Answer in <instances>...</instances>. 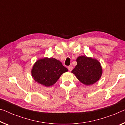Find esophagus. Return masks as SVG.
I'll return each instance as SVG.
<instances>
[{
	"label": "esophagus",
	"instance_id": "34e87169",
	"mask_svg": "<svg viewBox=\"0 0 125 125\" xmlns=\"http://www.w3.org/2000/svg\"><path fill=\"white\" fill-rule=\"evenodd\" d=\"M68 70H69V71H72V70H73V67L72 66H68Z\"/></svg>",
	"mask_w": 125,
	"mask_h": 125
}]
</instances>
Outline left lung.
<instances>
[{"mask_svg": "<svg viewBox=\"0 0 125 125\" xmlns=\"http://www.w3.org/2000/svg\"><path fill=\"white\" fill-rule=\"evenodd\" d=\"M77 65L72 71L78 79L86 85L97 82L102 74L100 62L95 59L80 56L76 59Z\"/></svg>", "mask_w": 125, "mask_h": 125, "instance_id": "obj_1", "label": "left lung"}]
</instances>
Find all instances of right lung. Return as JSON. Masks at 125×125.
I'll return each instance as SVG.
<instances>
[{"label": "right lung", "mask_w": 125, "mask_h": 125, "mask_svg": "<svg viewBox=\"0 0 125 125\" xmlns=\"http://www.w3.org/2000/svg\"><path fill=\"white\" fill-rule=\"evenodd\" d=\"M68 69L60 61L54 58L45 57L38 60L32 69V76L35 81L45 87L54 84Z\"/></svg>", "instance_id": "right-lung-1"}]
</instances>
